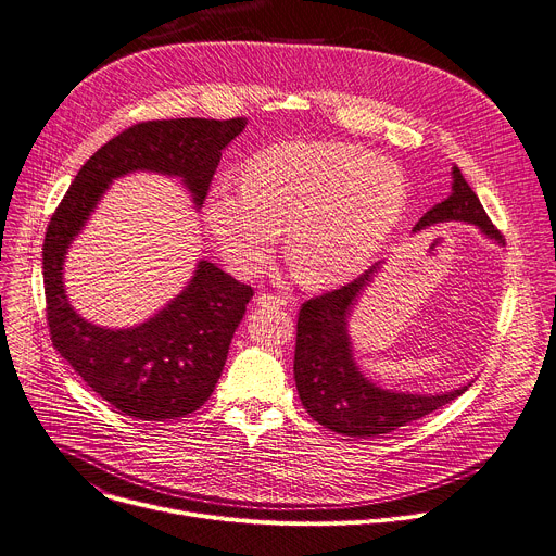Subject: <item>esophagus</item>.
Wrapping results in <instances>:
<instances>
[{"instance_id": "1", "label": "esophagus", "mask_w": 556, "mask_h": 556, "mask_svg": "<svg viewBox=\"0 0 556 556\" xmlns=\"http://www.w3.org/2000/svg\"><path fill=\"white\" fill-rule=\"evenodd\" d=\"M257 304L262 306V308H283V306H288L290 301L286 299V296H279V294H260L257 296Z\"/></svg>"}]
</instances>
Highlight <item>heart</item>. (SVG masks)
Instances as JSON below:
<instances>
[{
    "label": "heart",
    "instance_id": "obj_1",
    "mask_svg": "<svg viewBox=\"0 0 556 556\" xmlns=\"http://www.w3.org/2000/svg\"><path fill=\"white\" fill-rule=\"evenodd\" d=\"M243 190L217 186L204 217L228 268L260 275L286 230L288 260L313 288L362 275L396 228L408 186L396 164L341 141L281 143L241 173Z\"/></svg>",
    "mask_w": 556,
    "mask_h": 556
}]
</instances>
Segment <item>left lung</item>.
I'll use <instances>...</instances> for the list:
<instances>
[{
    "mask_svg": "<svg viewBox=\"0 0 556 556\" xmlns=\"http://www.w3.org/2000/svg\"><path fill=\"white\" fill-rule=\"evenodd\" d=\"M441 222L475 224L483 235L503 243L501 232L485 215L479 197L457 166L452 168L450 197L430 208L415 230ZM377 270L379 264L370 266V270L359 275L355 281L308 299L301 306L296 319L294 381L301 403L324 428L357 439L388 434L401 426L413 424L462 396L470 386L430 396L408 394L383 390L359 372L355 359H352L348 317Z\"/></svg>",
    "mask_w": 556,
    "mask_h": 556,
    "instance_id": "8db88e82",
    "label": "left lung"
}]
</instances>
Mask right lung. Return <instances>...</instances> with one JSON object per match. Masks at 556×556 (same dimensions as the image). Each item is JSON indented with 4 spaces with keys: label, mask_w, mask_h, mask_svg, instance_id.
<instances>
[{
    "label": "right lung",
    "mask_w": 556,
    "mask_h": 556,
    "mask_svg": "<svg viewBox=\"0 0 556 556\" xmlns=\"http://www.w3.org/2000/svg\"><path fill=\"white\" fill-rule=\"evenodd\" d=\"M245 128L235 119L141 122L81 166L62 204L50 217L43 239L46 319L53 345L113 408L143 421L186 417L213 394L252 288L211 262H199L188 286L148 321L111 330L81 319L64 290V260L97 201L113 179L150 170L181 177L201 208L222 150Z\"/></svg>",
    "instance_id": "right-lung-1"
}]
</instances>
